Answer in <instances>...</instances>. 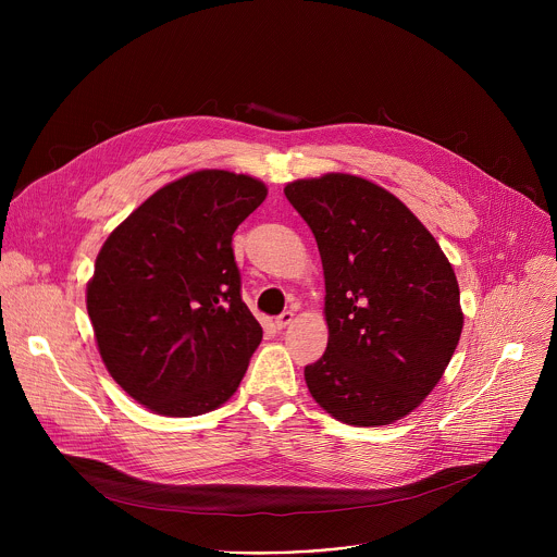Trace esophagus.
<instances>
[{
	"label": "esophagus",
	"instance_id": "esophagus-1",
	"mask_svg": "<svg viewBox=\"0 0 557 557\" xmlns=\"http://www.w3.org/2000/svg\"><path fill=\"white\" fill-rule=\"evenodd\" d=\"M295 320V314H293V310H284L277 320H275V326L282 331V329H286L290 322Z\"/></svg>",
	"mask_w": 557,
	"mask_h": 557
}]
</instances>
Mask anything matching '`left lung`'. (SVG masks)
Returning a JSON list of instances; mask_svg holds the SVG:
<instances>
[{
  "label": "left lung",
  "mask_w": 557,
  "mask_h": 557,
  "mask_svg": "<svg viewBox=\"0 0 557 557\" xmlns=\"http://www.w3.org/2000/svg\"><path fill=\"white\" fill-rule=\"evenodd\" d=\"M322 256L329 346L304 368L312 399L342 423L404 419L441 381L462 331L454 269L421 220L350 174L284 187Z\"/></svg>",
  "instance_id": "left-lung-1"
}]
</instances>
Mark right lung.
Returning a JSON list of instances; mask_svg holds the SVG:
<instances>
[{
    "label": "right lung",
    "instance_id": "add662e5",
    "mask_svg": "<svg viewBox=\"0 0 557 557\" xmlns=\"http://www.w3.org/2000/svg\"><path fill=\"white\" fill-rule=\"evenodd\" d=\"M262 181L187 174L151 194L106 240L86 304L101 359L134 401L163 417L220 408L262 342L240 295L233 231Z\"/></svg>",
    "mask_w": 557,
    "mask_h": 557
}]
</instances>
